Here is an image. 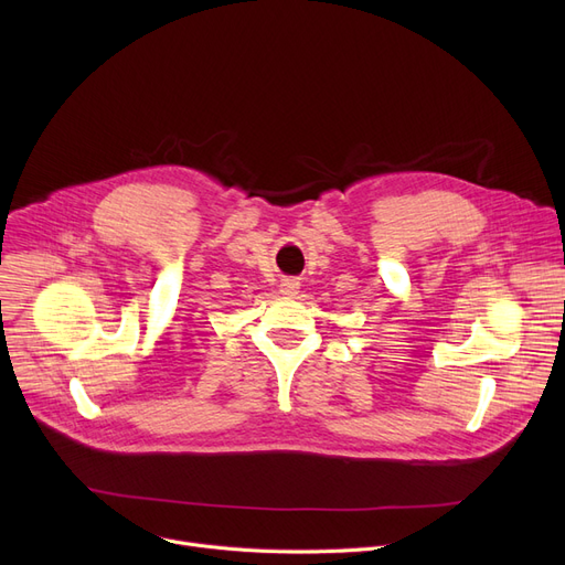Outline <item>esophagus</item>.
Returning <instances> with one entry per match:
<instances>
[{"mask_svg": "<svg viewBox=\"0 0 565 565\" xmlns=\"http://www.w3.org/2000/svg\"><path fill=\"white\" fill-rule=\"evenodd\" d=\"M298 288H300V281H298V279L288 277V279H284V281H281V292H286V295L298 292Z\"/></svg>", "mask_w": 565, "mask_h": 565, "instance_id": "obj_1", "label": "esophagus"}]
</instances>
